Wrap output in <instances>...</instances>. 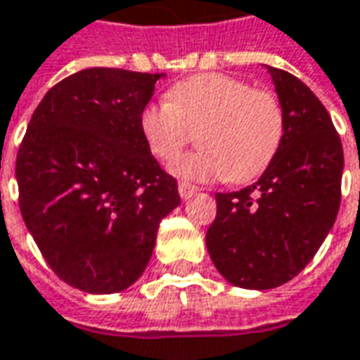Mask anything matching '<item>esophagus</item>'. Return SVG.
Segmentation results:
<instances>
[{
  "instance_id": "1",
  "label": "esophagus",
  "mask_w": 360,
  "mask_h": 360,
  "mask_svg": "<svg viewBox=\"0 0 360 360\" xmlns=\"http://www.w3.org/2000/svg\"><path fill=\"white\" fill-rule=\"evenodd\" d=\"M195 192H198V188L192 184H188V182H180V184H178V193H180L182 200H190L192 195H195Z\"/></svg>"
}]
</instances>
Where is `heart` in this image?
Listing matches in <instances>:
<instances>
[{"label": "heart", "mask_w": 360, "mask_h": 360, "mask_svg": "<svg viewBox=\"0 0 360 360\" xmlns=\"http://www.w3.org/2000/svg\"><path fill=\"white\" fill-rule=\"evenodd\" d=\"M139 126L149 151L160 160L174 159L201 129V151L170 162V174L192 182H248L275 157L285 116L269 91L225 73H203L172 86L167 101L147 104Z\"/></svg>", "instance_id": "obj_1"}]
</instances>
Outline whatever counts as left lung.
Returning <instances> with one entry per match:
<instances>
[{"instance_id":"obj_1","label":"left lung","mask_w":360,"mask_h":360,"mask_svg":"<svg viewBox=\"0 0 360 360\" xmlns=\"http://www.w3.org/2000/svg\"><path fill=\"white\" fill-rule=\"evenodd\" d=\"M285 129L264 174L238 192L215 193L205 234L217 271L240 289H275L297 277L335 223L343 147L330 114L300 79L266 65Z\"/></svg>"}]
</instances>
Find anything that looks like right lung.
<instances>
[{"instance_id": "obj_1", "label": "right lung", "mask_w": 360, "mask_h": 360, "mask_svg": "<svg viewBox=\"0 0 360 360\" xmlns=\"http://www.w3.org/2000/svg\"><path fill=\"white\" fill-rule=\"evenodd\" d=\"M165 77L89 68L52 86L30 118L15 167L19 207L48 266L75 289L131 287L180 205L139 126Z\"/></svg>"}]
</instances>
